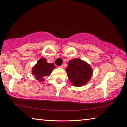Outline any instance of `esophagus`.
Listing matches in <instances>:
<instances>
[{"label": "esophagus", "instance_id": "esophagus-1", "mask_svg": "<svg viewBox=\"0 0 127 127\" xmlns=\"http://www.w3.org/2000/svg\"><path fill=\"white\" fill-rule=\"evenodd\" d=\"M63 66L62 65H61V66H58V68H61V69H62V68H63Z\"/></svg>", "mask_w": 127, "mask_h": 127}]
</instances>
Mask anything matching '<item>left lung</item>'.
Instances as JSON below:
<instances>
[{
  "label": "left lung",
  "mask_w": 127,
  "mask_h": 127,
  "mask_svg": "<svg viewBox=\"0 0 127 127\" xmlns=\"http://www.w3.org/2000/svg\"><path fill=\"white\" fill-rule=\"evenodd\" d=\"M66 72L70 82L77 87L86 84L93 73L89 64L79 58H74L68 62Z\"/></svg>",
  "instance_id": "left-lung-1"
}]
</instances>
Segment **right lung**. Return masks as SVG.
Wrapping results in <instances>:
<instances>
[{"label":"right lung","instance_id":"1","mask_svg":"<svg viewBox=\"0 0 127 127\" xmlns=\"http://www.w3.org/2000/svg\"><path fill=\"white\" fill-rule=\"evenodd\" d=\"M55 68L53 63H49L46 59L41 58L32 68V73L37 81L43 82L45 81V77L50 76L52 70Z\"/></svg>","mask_w":127,"mask_h":127}]
</instances>
